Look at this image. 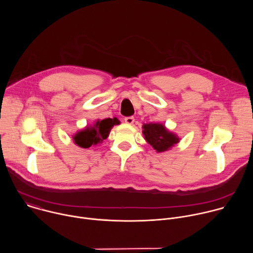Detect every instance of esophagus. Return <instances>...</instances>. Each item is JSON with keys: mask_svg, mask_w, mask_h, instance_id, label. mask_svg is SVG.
<instances>
[{"mask_svg": "<svg viewBox=\"0 0 253 253\" xmlns=\"http://www.w3.org/2000/svg\"><path fill=\"white\" fill-rule=\"evenodd\" d=\"M134 121H135V119H134V117H132V116L125 118V123L128 124V125H132V124L134 123Z\"/></svg>", "mask_w": 253, "mask_h": 253, "instance_id": "esophagus-1", "label": "esophagus"}]
</instances>
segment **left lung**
Here are the masks:
<instances>
[{
    "mask_svg": "<svg viewBox=\"0 0 253 253\" xmlns=\"http://www.w3.org/2000/svg\"><path fill=\"white\" fill-rule=\"evenodd\" d=\"M142 128L144 139L157 153L171 149L180 140L175 133L169 131L165 125L161 123L144 124Z\"/></svg>",
    "mask_w": 253,
    "mask_h": 253,
    "instance_id": "obj_1",
    "label": "left lung"
}]
</instances>
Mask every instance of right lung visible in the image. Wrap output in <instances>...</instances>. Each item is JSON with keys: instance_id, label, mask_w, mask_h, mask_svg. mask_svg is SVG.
I'll list each match as a JSON object with an SVG mask.
<instances>
[{"instance_id": "obj_1", "label": "right lung", "mask_w": 253, "mask_h": 253, "mask_svg": "<svg viewBox=\"0 0 253 253\" xmlns=\"http://www.w3.org/2000/svg\"><path fill=\"white\" fill-rule=\"evenodd\" d=\"M120 121L114 118H106L103 120H97L93 125L86 126L84 129L76 132L72 138L77 146L87 149L91 146L103 142L110 134L111 129L115 125H119Z\"/></svg>"}]
</instances>
